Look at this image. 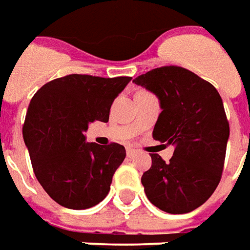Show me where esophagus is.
Returning a JSON list of instances; mask_svg holds the SVG:
<instances>
[{
  "mask_svg": "<svg viewBox=\"0 0 250 250\" xmlns=\"http://www.w3.org/2000/svg\"><path fill=\"white\" fill-rule=\"evenodd\" d=\"M135 154H136V149H133V148H126V155H128L129 158H130V156H133Z\"/></svg>",
  "mask_w": 250,
  "mask_h": 250,
  "instance_id": "34e87169",
  "label": "esophagus"
}]
</instances>
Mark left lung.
<instances>
[{
  "mask_svg": "<svg viewBox=\"0 0 250 250\" xmlns=\"http://www.w3.org/2000/svg\"><path fill=\"white\" fill-rule=\"evenodd\" d=\"M133 83L161 103L152 137L174 146L170 162L151 155L144 192L165 212H190L211 197L223 171L230 128L222 98L211 83L180 66L156 68Z\"/></svg>",
  "mask_w": 250,
  "mask_h": 250,
  "instance_id": "1",
  "label": "left lung"
}]
</instances>
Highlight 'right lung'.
Here are the masks:
<instances>
[{
    "label": "right lung",
    "instance_id": "right-lung-1",
    "mask_svg": "<svg viewBox=\"0 0 250 250\" xmlns=\"http://www.w3.org/2000/svg\"><path fill=\"white\" fill-rule=\"evenodd\" d=\"M130 80L68 75L44 84L31 99L24 143L39 184L60 206L85 209L107 196L125 148L87 143L84 132L91 122L108 121L111 104Z\"/></svg>",
    "mask_w": 250,
    "mask_h": 250
}]
</instances>
